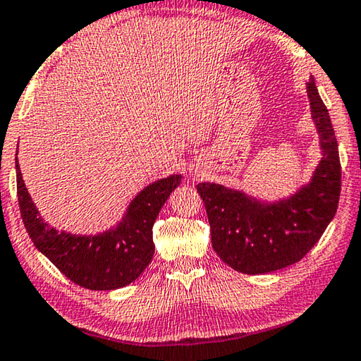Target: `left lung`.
I'll use <instances>...</instances> for the list:
<instances>
[{
  "mask_svg": "<svg viewBox=\"0 0 361 361\" xmlns=\"http://www.w3.org/2000/svg\"><path fill=\"white\" fill-rule=\"evenodd\" d=\"M307 96L323 150L309 184L275 203L212 182L197 185L208 212L212 247L224 262L241 274H269L299 262L338 211V140L314 78L307 82Z\"/></svg>",
  "mask_w": 361,
  "mask_h": 361,
  "instance_id": "8db88e82",
  "label": "left lung"
}]
</instances>
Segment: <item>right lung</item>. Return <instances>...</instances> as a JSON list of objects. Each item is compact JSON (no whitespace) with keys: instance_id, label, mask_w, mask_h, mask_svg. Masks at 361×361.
<instances>
[{"instance_id":"right-lung-1","label":"right lung","mask_w":361,"mask_h":361,"mask_svg":"<svg viewBox=\"0 0 361 361\" xmlns=\"http://www.w3.org/2000/svg\"><path fill=\"white\" fill-rule=\"evenodd\" d=\"M16 174L20 216L33 245L68 280L94 291H111L139 279L155 251L153 224L182 179L180 174H173L147 185L128 206L121 222L107 232L72 235L59 232L41 219L23 184L17 158Z\"/></svg>"}]
</instances>
